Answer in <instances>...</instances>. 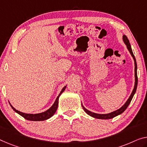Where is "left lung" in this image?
I'll list each match as a JSON object with an SVG mask.
<instances>
[{"label": "left lung", "instance_id": "8db88e82", "mask_svg": "<svg viewBox=\"0 0 147 147\" xmlns=\"http://www.w3.org/2000/svg\"><path fill=\"white\" fill-rule=\"evenodd\" d=\"M123 40L124 43H125L126 46H127V48L128 49V51H129L131 55L132 56V57L134 60V62H135V85H134V89H133V91L131 92V94L130 96L129 97L127 100L126 101V102L124 104L122 107H121L120 108H119L118 110H116V111H114V112H112L111 113H109V114H96V113L92 112L91 111H89V110H88L87 109H86V108L83 107L82 104H81V105H82V107L83 108V110H84V111L86 112L88 115H89V116L93 117V118H94L102 119H108L113 118H114V117H116L117 116H118V115L121 114V113H123L126 110V108H127L129 105L130 102H131V100H132L133 97H134V96L135 92H136L137 83H138V78H137V66L136 59H135V56L134 55V53H133L131 47V45L129 43V40L127 39V36L125 35H123Z\"/></svg>", "mask_w": 147, "mask_h": 147}]
</instances>
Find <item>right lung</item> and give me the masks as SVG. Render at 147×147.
Instances as JSON below:
<instances>
[{
    "mask_svg": "<svg viewBox=\"0 0 147 147\" xmlns=\"http://www.w3.org/2000/svg\"><path fill=\"white\" fill-rule=\"evenodd\" d=\"M66 86H65L63 89H62V91H60V94H58V96L56 98V100L55 103L53 104V105L52 107L48 109L46 111L44 112H41V113H39V114H26V113L20 112L18 110H16L14 108H13L12 105H10L11 107H12V109L14 110V111L18 113V114H20V116H22V117H24L25 119H28V120H30V121H44L46 120V119H48L49 118H51L52 116L55 114V113L56 112V110H57L58 106V99H59V97L61 95V94L64 91V90L66 89Z\"/></svg>",
    "mask_w": 147,
    "mask_h": 147,
    "instance_id": "obj_1",
    "label": "right lung"
}]
</instances>
